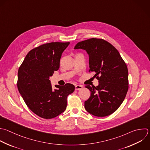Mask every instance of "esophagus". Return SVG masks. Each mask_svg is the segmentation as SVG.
<instances>
[{"mask_svg": "<svg viewBox=\"0 0 150 150\" xmlns=\"http://www.w3.org/2000/svg\"><path fill=\"white\" fill-rule=\"evenodd\" d=\"M83 86L82 85H76L75 86V90H81L83 88Z\"/></svg>", "mask_w": 150, "mask_h": 150, "instance_id": "obj_1", "label": "esophagus"}]
</instances>
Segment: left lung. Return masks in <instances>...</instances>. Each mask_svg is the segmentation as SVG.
<instances>
[{
	"mask_svg": "<svg viewBox=\"0 0 150 150\" xmlns=\"http://www.w3.org/2000/svg\"><path fill=\"white\" fill-rule=\"evenodd\" d=\"M86 50L89 56L88 72L96 73L97 87L86 86L91 91L84 102L86 110L97 117L115 112L123 102L128 89L127 66L118 51L109 42L91 38L79 42L74 49Z\"/></svg>",
	"mask_w": 150,
	"mask_h": 150,
	"instance_id": "left-lung-1",
	"label": "left lung"
}]
</instances>
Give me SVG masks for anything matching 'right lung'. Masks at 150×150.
Wrapping results in <instances>:
<instances>
[{
	"label": "right lung",
	"mask_w": 150,
	"mask_h": 150,
	"mask_svg": "<svg viewBox=\"0 0 150 150\" xmlns=\"http://www.w3.org/2000/svg\"><path fill=\"white\" fill-rule=\"evenodd\" d=\"M69 44L51 42L35 47L19 68L18 90L30 110L43 118L51 119L64 111L67 96L75 90L70 83L53 90L49 80L59 70L62 54Z\"/></svg>",
	"instance_id": "1"
}]
</instances>
